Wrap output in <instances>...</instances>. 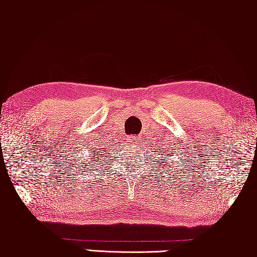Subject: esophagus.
<instances>
[{"instance_id":"1","label":"esophagus","mask_w":257,"mask_h":257,"mask_svg":"<svg viewBox=\"0 0 257 257\" xmlns=\"http://www.w3.org/2000/svg\"><path fill=\"white\" fill-rule=\"evenodd\" d=\"M137 142V140H136V138H134V143H136Z\"/></svg>"}]
</instances>
